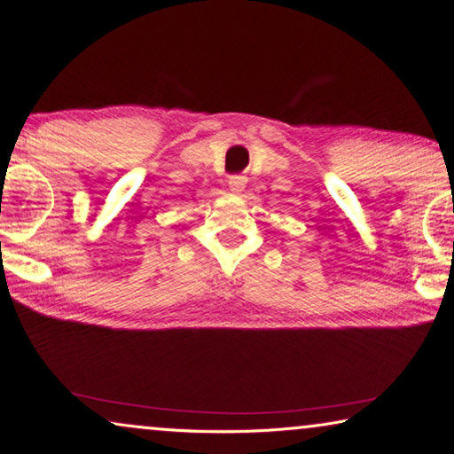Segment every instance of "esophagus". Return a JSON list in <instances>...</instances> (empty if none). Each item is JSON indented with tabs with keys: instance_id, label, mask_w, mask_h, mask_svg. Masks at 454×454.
<instances>
[{
	"instance_id": "obj_1",
	"label": "esophagus",
	"mask_w": 454,
	"mask_h": 454,
	"mask_svg": "<svg viewBox=\"0 0 454 454\" xmlns=\"http://www.w3.org/2000/svg\"><path fill=\"white\" fill-rule=\"evenodd\" d=\"M228 187H230V191H234V192L244 191V187H246V177H244V176L230 177V179H228Z\"/></svg>"
}]
</instances>
